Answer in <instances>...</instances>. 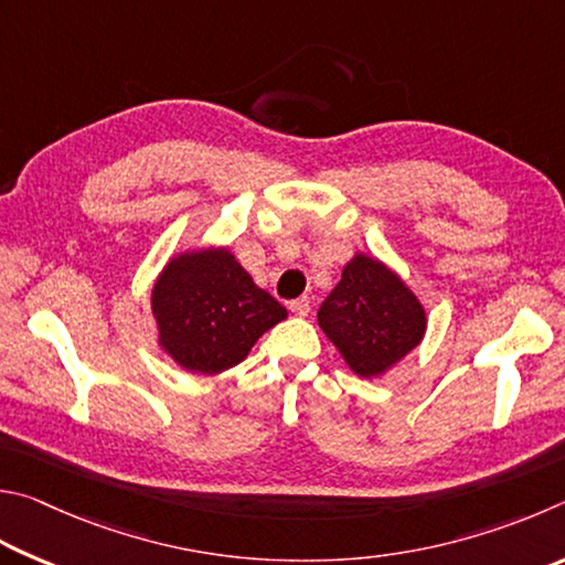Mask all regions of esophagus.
Here are the masks:
<instances>
[{"label": "esophagus", "mask_w": 565, "mask_h": 565, "mask_svg": "<svg viewBox=\"0 0 565 565\" xmlns=\"http://www.w3.org/2000/svg\"><path fill=\"white\" fill-rule=\"evenodd\" d=\"M290 310L292 315H298V318H308L310 315V300L308 298H298L290 302Z\"/></svg>", "instance_id": "esophagus-1"}]
</instances>
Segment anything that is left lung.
Segmentation results:
<instances>
[{"instance_id": "obj_1", "label": "left lung", "mask_w": 565, "mask_h": 565, "mask_svg": "<svg viewBox=\"0 0 565 565\" xmlns=\"http://www.w3.org/2000/svg\"><path fill=\"white\" fill-rule=\"evenodd\" d=\"M318 322L358 377L377 380L419 348L427 310L387 263L354 253L322 302Z\"/></svg>"}]
</instances>
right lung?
<instances>
[{"instance_id":"1","label":"right lung","mask_w":565,"mask_h":565,"mask_svg":"<svg viewBox=\"0 0 565 565\" xmlns=\"http://www.w3.org/2000/svg\"><path fill=\"white\" fill-rule=\"evenodd\" d=\"M158 348L193 374L241 364L253 344L288 318L270 292L235 260L227 245L175 253L151 290Z\"/></svg>"}]
</instances>
